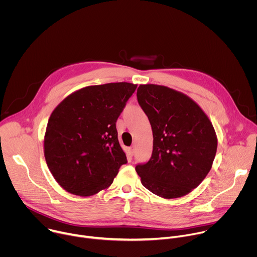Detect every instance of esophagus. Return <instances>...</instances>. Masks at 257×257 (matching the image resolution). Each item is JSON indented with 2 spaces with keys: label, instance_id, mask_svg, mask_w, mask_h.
<instances>
[{
  "label": "esophagus",
  "instance_id": "34e87169",
  "mask_svg": "<svg viewBox=\"0 0 257 257\" xmlns=\"http://www.w3.org/2000/svg\"><path fill=\"white\" fill-rule=\"evenodd\" d=\"M135 151H136V146H135V145H132V146H130V148H129V152H130L131 156H134V154H135Z\"/></svg>",
  "mask_w": 257,
  "mask_h": 257
}]
</instances>
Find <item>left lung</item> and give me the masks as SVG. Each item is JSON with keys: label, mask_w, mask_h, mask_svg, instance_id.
I'll use <instances>...</instances> for the list:
<instances>
[{"label": "left lung", "mask_w": 257, "mask_h": 257, "mask_svg": "<svg viewBox=\"0 0 257 257\" xmlns=\"http://www.w3.org/2000/svg\"><path fill=\"white\" fill-rule=\"evenodd\" d=\"M137 100L154 136L151 160L136 166L142 185L173 199L190 193L212 167L217 138L207 115L188 95L158 84H140Z\"/></svg>", "instance_id": "1"}]
</instances>
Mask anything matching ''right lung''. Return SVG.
<instances>
[{
  "instance_id": "add662e5",
  "label": "right lung",
  "mask_w": 257,
  "mask_h": 257,
  "mask_svg": "<svg viewBox=\"0 0 257 257\" xmlns=\"http://www.w3.org/2000/svg\"><path fill=\"white\" fill-rule=\"evenodd\" d=\"M137 84L89 85L65 97L52 112L44 138L45 159L67 192L87 197L111 186L126 154L116 122Z\"/></svg>"
}]
</instances>
